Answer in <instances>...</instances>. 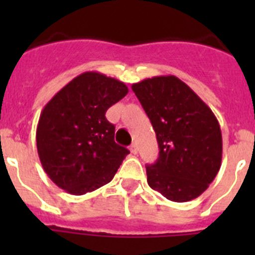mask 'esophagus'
I'll return each mask as SVG.
<instances>
[{
	"label": "esophagus",
	"instance_id": "esophagus-1",
	"mask_svg": "<svg viewBox=\"0 0 255 255\" xmlns=\"http://www.w3.org/2000/svg\"><path fill=\"white\" fill-rule=\"evenodd\" d=\"M130 152L132 154H138V145L136 144H131V147H130Z\"/></svg>",
	"mask_w": 255,
	"mask_h": 255
}]
</instances>
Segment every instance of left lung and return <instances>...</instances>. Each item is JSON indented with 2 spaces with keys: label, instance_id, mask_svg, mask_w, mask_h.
Returning a JSON list of instances; mask_svg holds the SVG:
<instances>
[{
  "label": "left lung",
  "instance_id": "8db88e82",
  "mask_svg": "<svg viewBox=\"0 0 255 255\" xmlns=\"http://www.w3.org/2000/svg\"><path fill=\"white\" fill-rule=\"evenodd\" d=\"M155 131L159 155L147 166L148 185L172 202L199 197L218 173L222 134L211 108L173 75L131 85Z\"/></svg>",
  "mask_w": 255,
  "mask_h": 255
}]
</instances>
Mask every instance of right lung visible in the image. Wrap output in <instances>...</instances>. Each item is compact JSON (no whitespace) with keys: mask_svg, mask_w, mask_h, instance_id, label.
Masks as SVG:
<instances>
[{"mask_svg":"<svg viewBox=\"0 0 255 255\" xmlns=\"http://www.w3.org/2000/svg\"><path fill=\"white\" fill-rule=\"evenodd\" d=\"M128 92L120 80L87 71L44 106L37 126L38 155L58 188L83 195L114 179L130 152L115 143V126L106 111Z\"/></svg>","mask_w":255,"mask_h":255,"instance_id":"1","label":"right lung"}]
</instances>
